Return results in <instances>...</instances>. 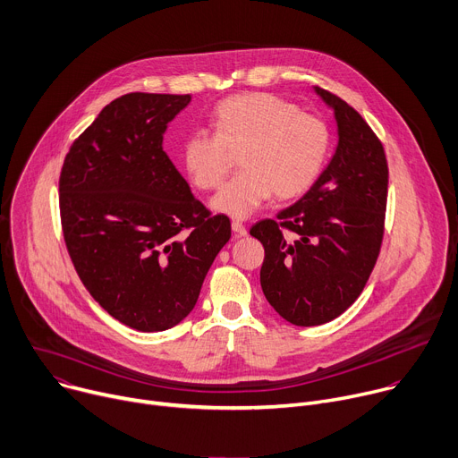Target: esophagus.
<instances>
[{
	"instance_id": "34e87169",
	"label": "esophagus",
	"mask_w": 458,
	"mask_h": 458,
	"mask_svg": "<svg viewBox=\"0 0 458 458\" xmlns=\"http://www.w3.org/2000/svg\"><path fill=\"white\" fill-rule=\"evenodd\" d=\"M232 230L237 237H244L246 235V226L241 221H232Z\"/></svg>"
}]
</instances>
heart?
<instances>
[{
	"label": "heart",
	"mask_w": 458,
	"mask_h": 458,
	"mask_svg": "<svg viewBox=\"0 0 458 458\" xmlns=\"http://www.w3.org/2000/svg\"><path fill=\"white\" fill-rule=\"evenodd\" d=\"M216 135L193 131L181 158L193 184L216 190L230 170V153L241 149V172L212 199L225 216H252L272 193L279 200L303 195L327 160V123L270 93H242L223 100L212 113Z\"/></svg>",
	"instance_id": "1"
}]
</instances>
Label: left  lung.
I'll list each match as a JSON object with an SVG mask.
<instances>
[{
    "label": "left lung",
    "instance_id": "1",
    "mask_svg": "<svg viewBox=\"0 0 458 458\" xmlns=\"http://www.w3.org/2000/svg\"><path fill=\"white\" fill-rule=\"evenodd\" d=\"M335 109L338 148L312 188L250 228L261 241V288L298 327L344 314L361 294L384 239L389 170L380 139L340 97L314 88Z\"/></svg>",
    "mask_w": 458,
    "mask_h": 458
}]
</instances>
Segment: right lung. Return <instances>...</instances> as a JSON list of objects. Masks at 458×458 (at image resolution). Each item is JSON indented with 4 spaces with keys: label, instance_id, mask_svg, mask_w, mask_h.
<instances>
[{
    "label": "right lung",
    "instance_id": "1",
    "mask_svg": "<svg viewBox=\"0 0 458 458\" xmlns=\"http://www.w3.org/2000/svg\"><path fill=\"white\" fill-rule=\"evenodd\" d=\"M190 95L128 93L65 155L60 217L78 277L114 319L142 332L181 323L232 235L162 149Z\"/></svg>",
    "mask_w": 458,
    "mask_h": 458
}]
</instances>
